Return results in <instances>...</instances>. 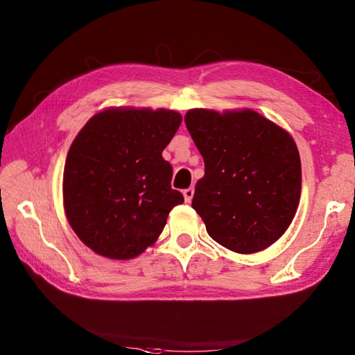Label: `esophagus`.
I'll list each match as a JSON object with an SVG mask.
<instances>
[{
  "label": "esophagus",
  "mask_w": 355,
  "mask_h": 355,
  "mask_svg": "<svg viewBox=\"0 0 355 355\" xmlns=\"http://www.w3.org/2000/svg\"><path fill=\"white\" fill-rule=\"evenodd\" d=\"M192 197H194V188H188V189H184V198L187 202H191Z\"/></svg>",
  "instance_id": "34e87169"
}]
</instances>
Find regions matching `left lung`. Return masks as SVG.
<instances>
[{"label":"left lung","mask_w":355,"mask_h":355,"mask_svg":"<svg viewBox=\"0 0 355 355\" xmlns=\"http://www.w3.org/2000/svg\"><path fill=\"white\" fill-rule=\"evenodd\" d=\"M185 124L204 159L192 207L210 237L241 254L270 247L299 206L302 170L293 137L252 110H189Z\"/></svg>","instance_id":"1"}]
</instances>
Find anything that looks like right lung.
Returning <instances> with one entry per match:
<instances>
[{
  "instance_id": "obj_1",
  "label": "right lung",
  "mask_w": 355,
  "mask_h": 355,
  "mask_svg": "<svg viewBox=\"0 0 355 355\" xmlns=\"http://www.w3.org/2000/svg\"><path fill=\"white\" fill-rule=\"evenodd\" d=\"M182 115L171 110L110 108L85 123L68 151L63 207L78 239L110 259H133L184 202L163 158Z\"/></svg>"
}]
</instances>
